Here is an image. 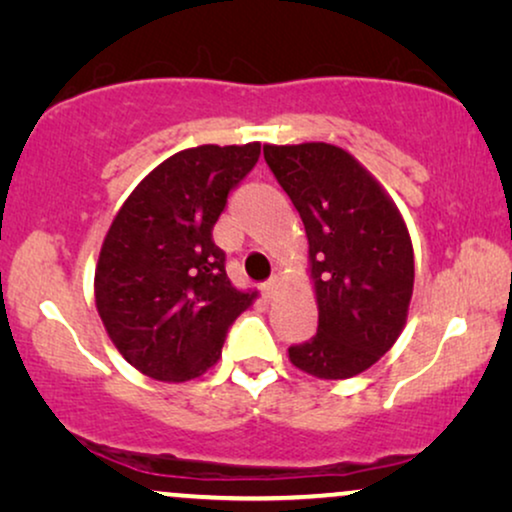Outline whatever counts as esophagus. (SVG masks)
<instances>
[{
	"label": "esophagus",
	"mask_w": 512,
	"mask_h": 512,
	"mask_svg": "<svg viewBox=\"0 0 512 512\" xmlns=\"http://www.w3.org/2000/svg\"><path fill=\"white\" fill-rule=\"evenodd\" d=\"M277 286H279V279L277 277H270L268 282H263V286H261V291H263V296L265 298H272L277 293Z\"/></svg>",
	"instance_id": "obj_1"
}]
</instances>
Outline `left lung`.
<instances>
[{
	"mask_svg": "<svg viewBox=\"0 0 512 512\" xmlns=\"http://www.w3.org/2000/svg\"><path fill=\"white\" fill-rule=\"evenodd\" d=\"M265 163L303 219L319 326L289 347L296 368L347 380L384 356L403 331L415 282L408 228L380 184L324 142L263 146Z\"/></svg>",
	"mask_w": 512,
	"mask_h": 512,
	"instance_id": "1",
	"label": "left lung"
}]
</instances>
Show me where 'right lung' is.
I'll return each mask as SVG.
<instances>
[{"label": "right lung", "instance_id": "add662e5", "mask_svg": "<svg viewBox=\"0 0 512 512\" xmlns=\"http://www.w3.org/2000/svg\"><path fill=\"white\" fill-rule=\"evenodd\" d=\"M261 144L174 153L118 209L95 272L109 338L139 373L186 382L212 368L254 293L233 289L212 230Z\"/></svg>", "mask_w": 512, "mask_h": 512}]
</instances>
